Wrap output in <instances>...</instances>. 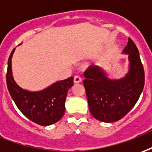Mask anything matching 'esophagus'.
Wrapping results in <instances>:
<instances>
[{
    "label": "esophagus",
    "mask_w": 152,
    "mask_h": 152,
    "mask_svg": "<svg viewBox=\"0 0 152 152\" xmlns=\"http://www.w3.org/2000/svg\"><path fill=\"white\" fill-rule=\"evenodd\" d=\"M81 82V78L79 76H74V83H80Z\"/></svg>",
    "instance_id": "esophagus-1"
}]
</instances>
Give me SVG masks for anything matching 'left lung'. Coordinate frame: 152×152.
Segmentation results:
<instances>
[{
    "label": "left lung",
    "mask_w": 152,
    "mask_h": 152,
    "mask_svg": "<svg viewBox=\"0 0 152 152\" xmlns=\"http://www.w3.org/2000/svg\"><path fill=\"white\" fill-rule=\"evenodd\" d=\"M122 53L128 56V72L120 79L110 78L107 72L96 65L84 73V86L91 115L100 121H119L131 111L141 96L145 73L137 47L132 39Z\"/></svg>",
    "instance_id": "left-lung-1"
}]
</instances>
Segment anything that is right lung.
<instances>
[{"label": "right lung", "instance_id": "obj_1", "mask_svg": "<svg viewBox=\"0 0 152 152\" xmlns=\"http://www.w3.org/2000/svg\"><path fill=\"white\" fill-rule=\"evenodd\" d=\"M11 51L8 59L7 84L9 93L20 112L29 120L41 126L57 122L65 113V102L68 90L73 86V76L56 81L46 88L37 91L23 89L13 78Z\"/></svg>", "mask_w": 152, "mask_h": 152}]
</instances>
